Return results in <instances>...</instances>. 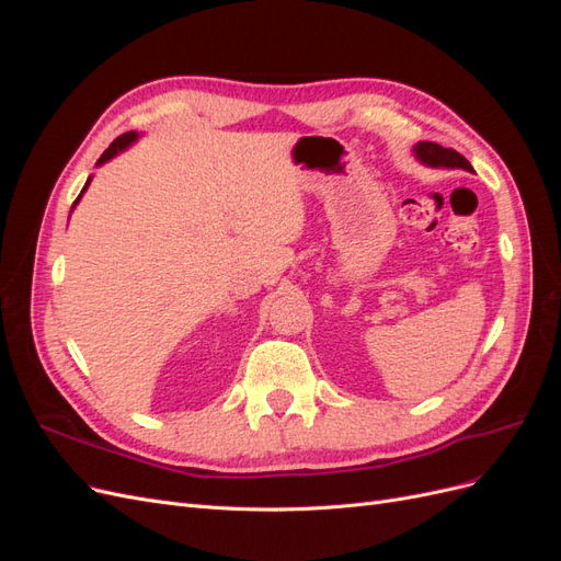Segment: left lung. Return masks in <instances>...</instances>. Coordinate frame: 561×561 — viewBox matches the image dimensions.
<instances>
[{
  "label": "left lung",
  "instance_id": "1",
  "mask_svg": "<svg viewBox=\"0 0 561 561\" xmlns=\"http://www.w3.org/2000/svg\"><path fill=\"white\" fill-rule=\"evenodd\" d=\"M414 157L431 168H463V171L472 173V165L466 157L458 154L456 149H447L435 142H416L414 145Z\"/></svg>",
  "mask_w": 561,
  "mask_h": 561
}]
</instances>
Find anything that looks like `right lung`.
I'll use <instances>...</instances> for the list:
<instances>
[{
	"mask_svg": "<svg viewBox=\"0 0 561 561\" xmlns=\"http://www.w3.org/2000/svg\"><path fill=\"white\" fill-rule=\"evenodd\" d=\"M135 140H138V133H135V130H130V133H124V135H118V138L103 151V157H100L98 159V163L95 165H103V163H107V161H112L116 154H122V151L124 149H128ZM89 184H91V178L87 180V184H83V190H81V194L77 196V201H75V206H77V203L81 201V196H83V192H87L89 190ZM75 206H72V210H75Z\"/></svg>",
	"mask_w": 561,
	"mask_h": 561,
	"instance_id": "1",
	"label": "right lung"
}]
</instances>
